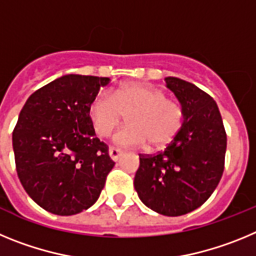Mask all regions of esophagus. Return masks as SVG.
<instances>
[{
    "instance_id": "obj_1",
    "label": "esophagus",
    "mask_w": 256,
    "mask_h": 256,
    "mask_svg": "<svg viewBox=\"0 0 256 256\" xmlns=\"http://www.w3.org/2000/svg\"><path fill=\"white\" fill-rule=\"evenodd\" d=\"M122 154H123V151L119 150V148H108V155H110V158H112L114 162H116V160L120 158Z\"/></svg>"
}]
</instances>
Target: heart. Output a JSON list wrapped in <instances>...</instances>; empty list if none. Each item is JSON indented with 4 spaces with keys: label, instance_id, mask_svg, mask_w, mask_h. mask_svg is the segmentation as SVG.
I'll list each match as a JSON object with an SVG mask.
<instances>
[{
    "label": "heart",
    "instance_id": "1",
    "mask_svg": "<svg viewBox=\"0 0 256 256\" xmlns=\"http://www.w3.org/2000/svg\"><path fill=\"white\" fill-rule=\"evenodd\" d=\"M88 115L98 137H108L126 115L128 126L114 136L120 146H144L154 150L172 144L184 123V110L168 100L162 91L144 83L130 82L110 94L100 92L88 106Z\"/></svg>",
    "mask_w": 256,
    "mask_h": 256
}]
</instances>
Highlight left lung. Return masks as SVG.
I'll return each mask as SVG.
<instances>
[{
    "mask_svg": "<svg viewBox=\"0 0 256 256\" xmlns=\"http://www.w3.org/2000/svg\"><path fill=\"white\" fill-rule=\"evenodd\" d=\"M184 110V123L170 144L140 155L134 188L144 205L168 216L198 209L210 198L224 170L227 134L212 97L180 78H165Z\"/></svg>",
    "mask_w": 256,
    "mask_h": 256,
    "instance_id": "1",
    "label": "left lung"
}]
</instances>
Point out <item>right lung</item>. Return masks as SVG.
I'll return each mask as SVG.
<instances>
[{"label": "right lung", "instance_id": "obj_1", "mask_svg": "<svg viewBox=\"0 0 256 256\" xmlns=\"http://www.w3.org/2000/svg\"><path fill=\"white\" fill-rule=\"evenodd\" d=\"M110 79L68 74L30 94L12 132L18 177L56 216L91 208L115 165L94 136L88 106Z\"/></svg>", "mask_w": 256, "mask_h": 256}]
</instances>
